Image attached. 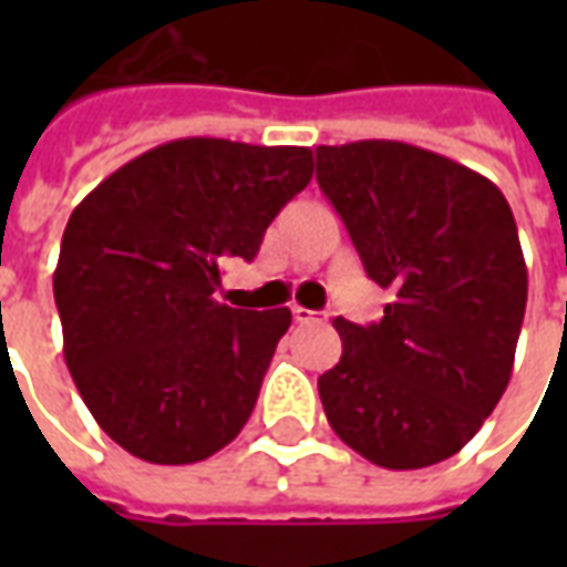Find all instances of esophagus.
<instances>
[{"instance_id":"34e87169","label":"esophagus","mask_w":567,"mask_h":567,"mask_svg":"<svg viewBox=\"0 0 567 567\" xmlns=\"http://www.w3.org/2000/svg\"><path fill=\"white\" fill-rule=\"evenodd\" d=\"M291 316H295L297 324H309V321H319V312H312V309L307 307H291Z\"/></svg>"}]
</instances>
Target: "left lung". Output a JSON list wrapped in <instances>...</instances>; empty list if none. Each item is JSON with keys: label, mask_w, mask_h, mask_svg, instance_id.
I'll list each match as a JSON object with an SVG mask.
<instances>
[{"label": "left lung", "mask_w": 567, "mask_h": 567, "mask_svg": "<svg viewBox=\"0 0 567 567\" xmlns=\"http://www.w3.org/2000/svg\"><path fill=\"white\" fill-rule=\"evenodd\" d=\"M316 178L394 295L377 324L333 321L343 355L319 377L324 416L380 467L443 462L511 382L528 297L511 206L486 175L406 142L319 145Z\"/></svg>", "instance_id": "obj_1"}]
</instances>
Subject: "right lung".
Wrapping results in <instances>:
<instances>
[{
  "instance_id": "right-lung-1",
  "label": "right lung",
  "mask_w": 567,
  "mask_h": 567,
  "mask_svg": "<svg viewBox=\"0 0 567 567\" xmlns=\"http://www.w3.org/2000/svg\"><path fill=\"white\" fill-rule=\"evenodd\" d=\"M309 178V148L194 136L124 163L69 215L54 270L63 355L130 455L194 464L243 431L291 309H234L215 291Z\"/></svg>"
}]
</instances>
